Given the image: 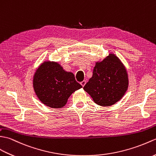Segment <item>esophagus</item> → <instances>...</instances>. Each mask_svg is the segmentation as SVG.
<instances>
[{"label": "esophagus", "mask_w": 156, "mask_h": 156, "mask_svg": "<svg viewBox=\"0 0 156 156\" xmlns=\"http://www.w3.org/2000/svg\"><path fill=\"white\" fill-rule=\"evenodd\" d=\"M85 84H86V81H85V80L81 82V85L83 86V87H84Z\"/></svg>", "instance_id": "1"}]
</instances>
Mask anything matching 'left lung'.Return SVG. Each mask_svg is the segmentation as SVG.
Masks as SVG:
<instances>
[{"label":"left lung","instance_id":"obj_1","mask_svg":"<svg viewBox=\"0 0 156 156\" xmlns=\"http://www.w3.org/2000/svg\"><path fill=\"white\" fill-rule=\"evenodd\" d=\"M128 76L126 67L114 54L97 62L93 75L83 87L97 104L108 107L119 101L127 90Z\"/></svg>","mask_w":156,"mask_h":156}]
</instances>
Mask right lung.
<instances>
[{"instance_id": "add662e5", "label": "right lung", "mask_w": 156, "mask_h": 156, "mask_svg": "<svg viewBox=\"0 0 156 156\" xmlns=\"http://www.w3.org/2000/svg\"><path fill=\"white\" fill-rule=\"evenodd\" d=\"M33 87L43 104L61 108L72 93L82 86L76 81L73 73L65 71L58 63L44 61L34 73Z\"/></svg>"}]
</instances>
